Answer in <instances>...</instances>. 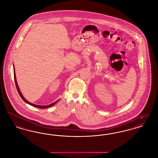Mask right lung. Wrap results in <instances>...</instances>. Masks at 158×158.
Returning a JSON list of instances; mask_svg holds the SVG:
<instances>
[{
    "label": "right lung",
    "instance_id": "obj_1",
    "mask_svg": "<svg viewBox=\"0 0 158 158\" xmlns=\"http://www.w3.org/2000/svg\"><path fill=\"white\" fill-rule=\"evenodd\" d=\"M14 79H15V84H16V87H17L18 92L19 94L20 95L21 98L23 99V100L25 102H26L27 103H28V104H29V105H31V106H34V107H35V108H40V109H45V108H50L51 106H53V105L58 101L59 100H57L56 102H54V103H52V104H50V105H47V106H40V105H34V104H33V103H31L28 102V101H27V100L25 99V98L23 97V96L22 95L21 93L20 92V90H19V88H18V84H17V80H16V76H15V70H14Z\"/></svg>",
    "mask_w": 158,
    "mask_h": 158
}]
</instances>
